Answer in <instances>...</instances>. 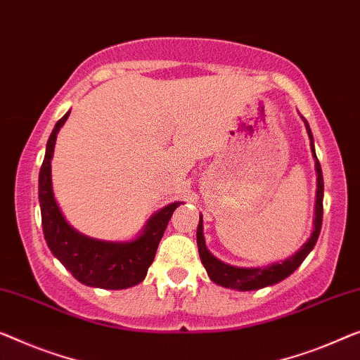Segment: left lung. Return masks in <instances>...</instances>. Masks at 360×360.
Here are the masks:
<instances>
[{
    "instance_id": "left-lung-1",
    "label": "left lung",
    "mask_w": 360,
    "mask_h": 360,
    "mask_svg": "<svg viewBox=\"0 0 360 360\" xmlns=\"http://www.w3.org/2000/svg\"><path fill=\"white\" fill-rule=\"evenodd\" d=\"M302 117L305 129H307L309 139H310V148H312V155L315 158V171H317V200H315V218H314V231L310 234L302 248H300L296 254H292L288 259L281 262H275L266 266H234L229 264H224L219 259H217L205 245V238H203V219L200 214V221L197 226V245H198V255L205 270L210 276L213 283L219 284L223 288L236 289V291H255V289H262L266 286H273V284L283 281L288 278L294 270H297L299 265L305 260V257L310 254L314 249L315 243H317L320 229H321V219H323V176H321V166L315 155L314 147V136L310 131L309 122Z\"/></svg>"
}]
</instances>
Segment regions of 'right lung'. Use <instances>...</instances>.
<instances>
[{
	"label": "right lung",
	"instance_id": "add662e5",
	"mask_svg": "<svg viewBox=\"0 0 360 360\" xmlns=\"http://www.w3.org/2000/svg\"><path fill=\"white\" fill-rule=\"evenodd\" d=\"M69 112L71 111H68L51 131L40 168L39 200L45 240L51 254L85 286L101 289L136 286L147 276L171 214L182 202H173L155 212L141 234L132 240L95 239L74 229L61 213L51 184V158L56 136Z\"/></svg>",
	"mask_w": 360,
	"mask_h": 360
}]
</instances>
